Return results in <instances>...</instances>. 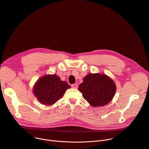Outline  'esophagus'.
Returning a JSON list of instances; mask_svg holds the SVG:
<instances>
[{
  "instance_id": "34e87169",
  "label": "esophagus",
  "mask_w": 149,
  "mask_h": 149,
  "mask_svg": "<svg viewBox=\"0 0 149 149\" xmlns=\"http://www.w3.org/2000/svg\"><path fill=\"white\" fill-rule=\"evenodd\" d=\"M71 87H72L73 88L77 89V88H78V84H74L72 85Z\"/></svg>"
}]
</instances>
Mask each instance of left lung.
Here are the masks:
<instances>
[{
    "label": "left lung",
    "mask_w": 149,
    "mask_h": 149,
    "mask_svg": "<svg viewBox=\"0 0 149 149\" xmlns=\"http://www.w3.org/2000/svg\"><path fill=\"white\" fill-rule=\"evenodd\" d=\"M78 90L93 107H100L113 100L116 91V85L110 77L104 74H89L84 78Z\"/></svg>",
    "instance_id": "8db88e82"
}]
</instances>
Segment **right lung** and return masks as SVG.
<instances>
[{"label":"right lung","mask_w":149,"mask_h":149,"mask_svg":"<svg viewBox=\"0 0 149 149\" xmlns=\"http://www.w3.org/2000/svg\"><path fill=\"white\" fill-rule=\"evenodd\" d=\"M70 88L67 82L61 81L56 74H48L38 79L33 86V93L42 104L49 106L61 98Z\"/></svg>","instance_id":"add662e5"}]
</instances>
